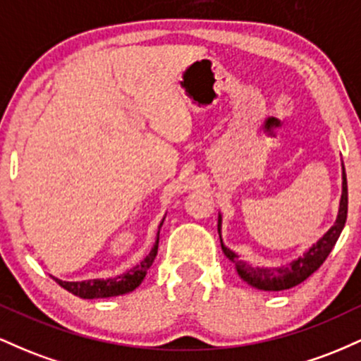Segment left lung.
I'll list each match as a JSON object with an SVG mask.
<instances>
[{"label": "left lung", "mask_w": 361, "mask_h": 361, "mask_svg": "<svg viewBox=\"0 0 361 361\" xmlns=\"http://www.w3.org/2000/svg\"><path fill=\"white\" fill-rule=\"evenodd\" d=\"M346 214H348V186H346V173L345 166H343V193L341 200H339V210L338 217L334 226L331 227L327 233L322 235L316 244H312V247H309V251H305L304 255L299 256L297 259L290 261L287 267H276V268H268V267H251L246 261L239 259V256L234 251H231L226 244L222 243V215L219 214V238H221V246L224 255L227 256L233 263L235 264V271L241 279L246 281L251 287L264 290V292H280V290H287L295 287V285L302 283L304 280H307L314 271L324 263L329 252L333 251L334 244H336L339 234H341L343 227L346 222Z\"/></svg>", "instance_id": "8db88e82"}]
</instances>
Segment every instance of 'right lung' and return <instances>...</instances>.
Returning a JSON list of instances; mask_svg holds the SVG:
<instances>
[{
    "label": "right lung",
    "mask_w": 361,
    "mask_h": 361,
    "mask_svg": "<svg viewBox=\"0 0 361 361\" xmlns=\"http://www.w3.org/2000/svg\"><path fill=\"white\" fill-rule=\"evenodd\" d=\"M164 221V219H163ZM163 221L159 224V229L163 226ZM157 244H159V231H157V239L152 246V250L149 251V255L140 261L139 264H135L134 268L122 273V275L114 276V279H94V280H82V281H62L59 279H52L61 285L62 288H66L68 292H71L73 295L81 297V299H106V297H117L123 295V293L132 292L142 283V280L146 279V273L151 268L152 261H154L157 255Z\"/></svg>",
    "instance_id": "obj_1"
}]
</instances>
